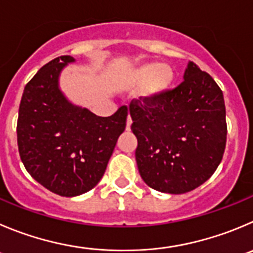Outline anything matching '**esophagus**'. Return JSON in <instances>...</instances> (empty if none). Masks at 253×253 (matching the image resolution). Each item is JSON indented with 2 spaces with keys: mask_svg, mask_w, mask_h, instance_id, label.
<instances>
[{
  "mask_svg": "<svg viewBox=\"0 0 253 253\" xmlns=\"http://www.w3.org/2000/svg\"><path fill=\"white\" fill-rule=\"evenodd\" d=\"M131 125H132V119H131V116L128 115V117H127V124H126L127 131H129V129H131Z\"/></svg>",
  "mask_w": 253,
  "mask_h": 253,
  "instance_id": "esophagus-1",
  "label": "esophagus"
}]
</instances>
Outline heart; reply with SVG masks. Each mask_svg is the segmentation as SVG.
Wrapping results in <instances>:
<instances>
[{
	"instance_id": "b5f03b06",
	"label": "heart",
	"mask_w": 253,
	"mask_h": 253,
	"mask_svg": "<svg viewBox=\"0 0 253 253\" xmlns=\"http://www.w3.org/2000/svg\"><path fill=\"white\" fill-rule=\"evenodd\" d=\"M173 80L174 73L171 67L151 62L127 71L122 84L128 88L145 86L143 96L146 98H156L171 87Z\"/></svg>"
}]
</instances>
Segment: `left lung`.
<instances>
[{
  "label": "left lung",
  "instance_id": "left-lung-1",
  "mask_svg": "<svg viewBox=\"0 0 253 253\" xmlns=\"http://www.w3.org/2000/svg\"><path fill=\"white\" fill-rule=\"evenodd\" d=\"M142 180L160 192L181 195L206 182L222 160L227 137L223 93L188 62L183 82L156 98L129 103Z\"/></svg>",
  "mask_w": 253,
  "mask_h": 253
}]
</instances>
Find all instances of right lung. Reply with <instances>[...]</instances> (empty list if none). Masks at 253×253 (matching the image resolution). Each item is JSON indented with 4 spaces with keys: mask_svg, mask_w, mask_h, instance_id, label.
<instances>
[{
    "mask_svg": "<svg viewBox=\"0 0 253 253\" xmlns=\"http://www.w3.org/2000/svg\"><path fill=\"white\" fill-rule=\"evenodd\" d=\"M71 56L40 68L23 89L17 120V143L28 173L56 195L75 197L100 182L126 128L127 106L100 117L73 105L58 86Z\"/></svg>",
    "mask_w": 253,
    "mask_h": 253,
    "instance_id": "add662e5",
    "label": "right lung"
}]
</instances>
